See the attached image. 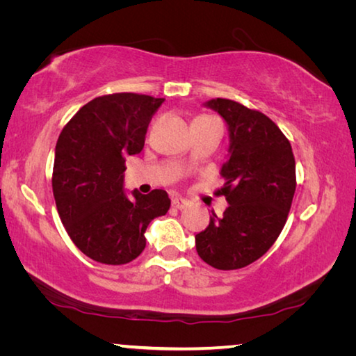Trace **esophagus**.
<instances>
[{"mask_svg": "<svg viewBox=\"0 0 356 356\" xmlns=\"http://www.w3.org/2000/svg\"><path fill=\"white\" fill-rule=\"evenodd\" d=\"M171 204H172V207H176V209H184L186 206V201L184 200V197L176 196V197H172Z\"/></svg>", "mask_w": 356, "mask_h": 356, "instance_id": "obj_1", "label": "esophagus"}]
</instances>
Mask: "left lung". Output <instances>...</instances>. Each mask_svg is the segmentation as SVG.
<instances>
[{
	"instance_id": "obj_1",
	"label": "left lung",
	"mask_w": 356,
	"mask_h": 356,
	"mask_svg": "<svg viewBox=\"0 0 356 356\" xmlns=\"http://www.w3.org/2000/svg\"><path fill=\"white\" fill-rule=\"evenodd\" d=\"M225 119L229 131L225 179L216 193L229 207L222 218L210 216L196 234V251L218 270H237L270 250L286 225L295 186V159L287 138L272 119L234 100L204 104Z\"/></svg>"
}]
</instances>
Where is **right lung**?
I'll use <instances>...</instances> for the list:
<instances>
[{"label": "right lung", "instance_id": "add662e5", "mask_svg": "<svg viewBox=\"0 0 356 356\" xmlns=\"http://www.w3.org/2000/svg\"><path fill=\"white\" fill-rule=\"evenodd\" d=\"M165 99L120 92L81 106L55 149L53 196L59 218L83 254L108 265L131 262L146 248L144 232L166 215L165 190H124L125 159L140 154L154 113Z\"/></svg>", "mask_w": 356, "mask_h": 356}]
</instances>
